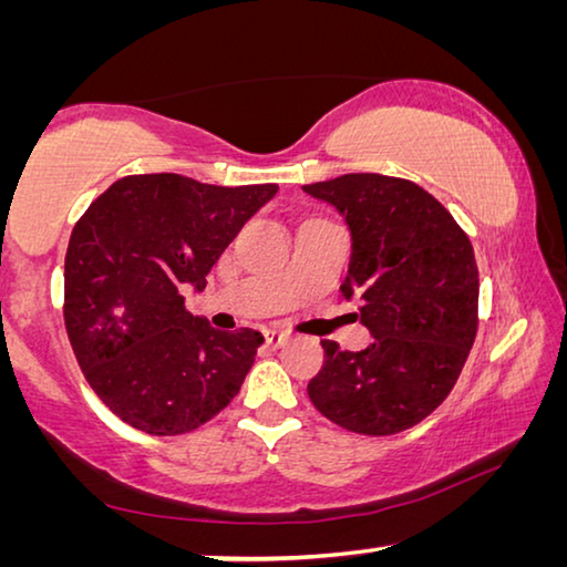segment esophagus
<instances>
[{"instance_id":"1","label":"esophagus","mask_w":567,"mask_h":567,"mask_svg":"<svg viewBox=\"0 0 567 567\" xmlns=\"http://www.w3.org/2000/svg\"><path fill=\"white\" fill-rule=\"evenodd\" d=\"M265 344L267 348H282V344L287 342V332H280V330H265Z\"/></svg>"}]
</instances>
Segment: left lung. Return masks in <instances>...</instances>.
Wrapping results in <instances>:
<instances>
[{
	"mask_svg": "<svg viewBox=\"0 0 567 567\" xmlns=\"http://www.w3.org/2000/svg\"><path fill=\"white\" fill-rule=\"evenodd\" d=\"M344 217L352 237L344 300L372 340L360 352L322 340L307 395L350 433L395 435L425 420L460 378L477 332V265L453 215L415 182L358 172L302 187Z\"/></svg>",
	"mask_w": 567,
	"mask_h": 567,
	"instance_id": "left-lung-1",
	"label": "left lung"
}]
</instances>
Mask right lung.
I'll list each match as a JSON object with an SVG mask.
<instances>
[{"label":"right lung","mask_w":567,"mask_h":567,"mask_svg":"<svg viewBox=\"0 0 567 567\" xmlns=\"http://www.w3.org/2000/svg\"><path fill=\"white\" fill-rule=\"evenodd\" d=\"M277 185L217 187L159 172L114 182L74 225L64 328L97 398L150 435H182L229 405L265 338L187 312L213 265Z\"/></svg>","instance_id":"add662e5"}]
</instances>
